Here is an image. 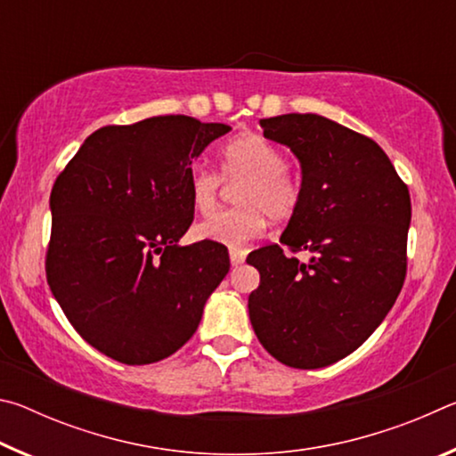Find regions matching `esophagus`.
<instances>
[{
	"label": "esophagus",
	"instance_id": "obj_1",
	"mask_svg": "<svg viewBox=\"0 0 456 456\" xmlns=\"http://www.w3.org/2000/svg\"><path fill=\"white\" fill-rule=\"evenodd\" d=\"M229 257H231V265H241L245 257H247V251L245 249H239V247H231L229 249Z\"/></svg>",
	"mask_w": 456,
	"mask_h": 456
}]
</instances>
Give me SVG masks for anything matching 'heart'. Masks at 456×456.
Listing matches in <instances>:
<instances>
[{
	"label": "heart",
	"instance_id": "heart-1",
	"mask_svg": "<svg viewBox=\"0 0 456 456\" xmlns=\"http://www.w3.org/2000/svg\"><path fill=\"white\" fill-rule=\"evenodd\" d=\"M221 176L199 167L189 176V197L195 211L209 217L219 209L223 179L243 181L237 191L239 209L219 213L197 225V235L209 241L239 245L264 233L267 219L288 221L296 215L302 187L285 167L283 152L256 133H245L229 141L219 152Z\"/></svg>",
	"mask_w": 456,
	"mask_h": 456
}]
</instances>
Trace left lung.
Wrapping results in <instances>:
<instances>
[{"mask_svg": "<svg viewBox=\"0 0 456 456\" xmlns=\"http://www.w3.org/2000/svg\"><path fill=\"white\" fill-rule=\"evenodd\" d=\"M264 136L302 165V200L280 239L251 251L249 320L281 364L314 370L360 348L406 277L411 195L372 138L320 114L264 118ZM307 250L301 264L282 253Z\"/></svg>", "mask_w": 456, "mask_h": 456, "instance_id": "obj_1", "label": "left lung"}]
</instances>
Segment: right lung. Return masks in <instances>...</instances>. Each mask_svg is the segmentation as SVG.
Here are the masks:
<instances>
[{"mask_svg":"<svg viewBox=\"0 0 456 456\" xmlns=\"http://www.w3.org/2000/svg\"><path fill=\"white\" fill-rule=\"evenodd\" d=\"M231 126L183 114L92 133L52 187L45 277L74 330L128 366L171 356L229 272L227 247L179 239L195 160Z\"/></svg>","mask_w":456,"mask_h":456,"instance_id":"1","label":"right lung"}]
</instances>
